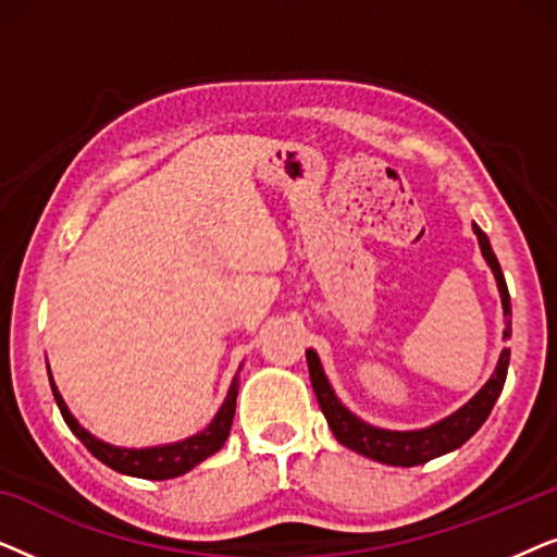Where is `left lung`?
Masks as SVG:
<instances>
[{
  "mask_svg": "<svg viewBox=\"0 0 557 557\" xmlns=\"http://www.w3.org/2000/svg\"><path fill=\"white\" fill-rule=\"evenodd\" d=\"M476 233L479 248H482V256L490 263V269L497 278L499 296H502V309H505V339L512 334V307H509V292L505 284V273L499 269L497 256L490 246V238H486L484 231L479 225H471ZM307 362H309V377L311 385H314L319 408L330 423V429L342 446L352 448V451L368 456V459H375L380 463H391V467H418V463H425L436 456H444L454 448L467 444V441L474 436V433L482 429V423L490 418L494 403H497L502 387H505L507 380V368H509V349L505 347L499 355L497 370L492 372V377L486 380V385L479 391L474 398H471L467 406H461L456 413H451L444 421L429 425V429L421 431H387V429H375V425L364 423L362 418L342 406L334 395L330 380H326L322 362L314 349H307Z\"/></svg>",
  "mask_w": 557,
  "mask_h": 557,
  "instance_id": "left-lung-1",
  "label": "left lung"
}]
</instances>
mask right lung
Wrapping results in <instances>:
<instances>
[{
  "label": "right lung",
  "instance_id": "obj_1",
  "mask_svg": "<svg viewBox=\"0 0 557 557\" xmlns=\"http://www.w3.org/2000/svg\"><path fill=\"white\" fill-rule=\"evenodd\" d=\"M48 375H50V370H48ZM50 387H52V395H55L60 413H63V421L67 423V429H71L75 436L83 441V446H86L98 461H103L106 467H111L113 471H121V474L162 482V479H174V476L185 474V471L197 467V463L205 461L208 456H212L223 448L227 433H231V425H233L235 398H238L240 380H238V375L233 377V385H231V391H227V398L223 406H220L218 416L212 418V423L208 425V429L197 433V436L177 441V444L151 446V448H119V446L106 444V441H101V438L90 436V433L71 416L63 395L58 393L55 383H52V375H50Z\"/></svg>",
  "mask_w": 557,
  "mask_h": 557
}]
</instances>
